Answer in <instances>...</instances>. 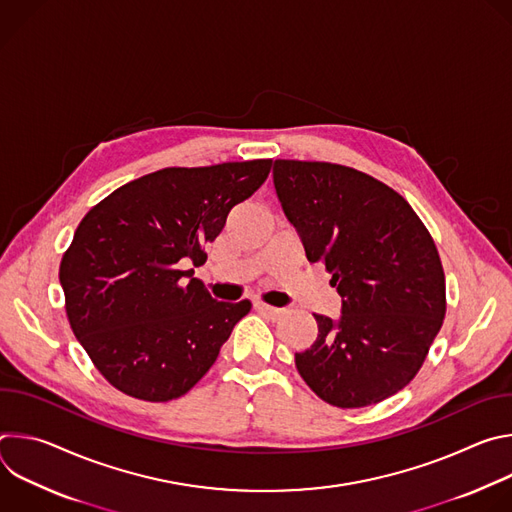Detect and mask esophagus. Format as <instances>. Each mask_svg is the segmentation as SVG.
Wrapping results in <instances>:
<instances>
[{
    "mask_svg": "<svg viewBox=\"0 0 512 512\" xmlns=\"http://www.w3.org/2000/svg\"><path fill=\"white\" fill-rule=\"evenodd\" d=\"M255 310L261 312L263 316L271 318V320H277V318L283 316V310H281V308H273V306H267V304H261V302L255 304Z\"/></svg>",
    "mask_w": 512,
    "mask_h": 512,
    "instance_id": "esophagus-1",
    "label": "esophagus"
}]
</instances>
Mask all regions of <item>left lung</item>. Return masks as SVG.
<instances>
[{"mask_svg":"<svg viewBox=\"0 0 512 512\" xmlns=\"http://www.w3.org/2000/svg\"><path fill=\"white\" fill-rule=\"evenodd\" d=\"M273 186L310 263L324 261L342 298L314 314L318 336L296 367L326 403L354 409L401 391L446 316L435 243L403 196L358 170L275 160Z\"/></svg>","mask_w":512,"mask_h":512,"instance_id":"1","label":"left lung"}]
</instances>
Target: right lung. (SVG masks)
I'll list each match as a JSON object with an SVG mask.
<instances>
[{
    "instance_id": "add662e5",
    "label": "right lung",
    "mask_w": 512,
    "mask_h": 512,
    "mask_svg": "<svg viewBox=\"0 0 512 512\" xmlns=\"http://www.w3.org/2000/svg\"><path fill=\"white\" fill-rule=\"evenodd\" d=\"M271 160L164 168L87 212L60 263L66 316L99 373L121 393L164 403L212 367L251 302H216L188 263L223 231Z\"/></svg>"
}]
</instances>
